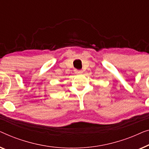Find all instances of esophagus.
Segmentation results:
<instances>
[{
	"label": "esophagus",
	"mask_w": 149,
	"mask_h": 149,
	"mask_svg": "<svg viewBox=\"0 0 149 149\" xmlns=\"http://www.w3.org/2000/svg\"><path fill=\"white\" fill-rule=\"evenodd\" d=\"M75 73L76 74H82L83 72L81 70H75Z\"/></svg>",
	"instance_id": "obj_1"
}]
</instances>
